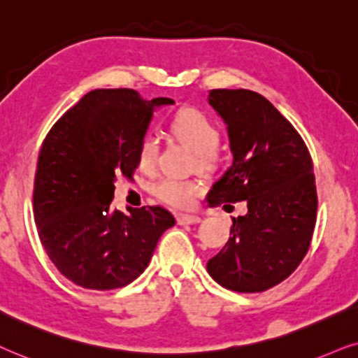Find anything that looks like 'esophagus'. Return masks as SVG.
I'll return each mask as SVG.
<instances>
[{
  "instance_id": "34e87169",
  "label": "esophagus",
  "mask_w": 358,
  "mask_h": 358,
  "mask_svg": "<svg viewBox=\"0 0 358 358\" xmlns=\"http://www.w3.org/2000/svg\"><path fill=\"white\" fill-rule=\"evenodd\" d=\"M176 221L178 224H198L201 222V217L194 214H176Z\"/></svg>"
}]
</instances>
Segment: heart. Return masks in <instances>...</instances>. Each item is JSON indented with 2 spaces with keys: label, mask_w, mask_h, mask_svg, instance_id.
<instances>
[{
  "label": "heart",
  "mask_w": 358,
  "mask_h": 358,
  "mask_svg": "<svg viewBox=\"0 0 358 358\" xmlns=\"http://www.w3.org/2000/svg\"><path fill=\"white\" fill-rule=\"evenodd\" d=\"M171 136L180 144L194 152L196 165L204 171H211L217 166L219 157L216 147L221 139L219 129L206 114L193 108L180 109L169 124ZM159 157V141L154 136H145L137 150V164L144 171H150ZM203 192V183L193 178H162L155 183L154 193L162 201L173 208H189Z\"/></svg>",
  "instance_id": "b5f03b06"
}]
</instances>
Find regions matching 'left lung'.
<instances>
[{
  "label": "left lung",
  "mask_w": 358,
  "mask_h": 358,
  "mask_svg": "<svg viewBox=\"0 0 358 358\" xmlns=\"http://www.w3.org/2000/svg\"><path fill=\"white\" fill-rule=\"evenodd\" d=\"M208 101L227 124L234 162L213 185L209 206L245 201L231 237L208 262L221 287L265 292L296 270L311 244L317 213L313 160L292 122L250 90H211Z\"/></svg>",
  "instance_id": "1"
}]
</instances>
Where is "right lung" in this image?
Segmentation results:
<instances>
[{"label":"right lung","mask_w":358,"mask_h":358,"mask_svg":"<svg viewBox=\"0 0 358 358\" xmlns=\"http://www.w3.org/2000/svg\"><path fill=\"white\" fill-rule=\"evenodd\" d=\"M170 98L136 90H93L42 142L34 178V221L42 247L65 278L87 289L129 285L149 265L175 217L162 206L109 208L117 175L132 178L154 109Z\"/></svg>","instance_id":"1"}]
</instances>
